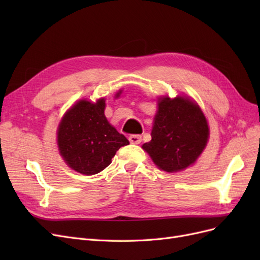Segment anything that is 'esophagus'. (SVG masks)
<instances>
[{"instance_id":"1","label":"esophagus","mask_w":260,"mask_h":260,"mask_svg":"<svg viewBox=\"0 0 260 260\" xmlns=\"http://www.w3.org/2000/svg\"><path fill=\"white\" fill-rule=\"evenodd\" d=\"M129 141L132 144H140L141 141H142V137L140 135H132L129 137Z\"/></svg>"}]
</instances>
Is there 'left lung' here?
Masks as SVG:
<instances>
[{"label": "left lung", "mask_w": 260, "mask_h": 260, "mask_svg": "<svg viewBox=\"0 0 260 260\" xmlns=\"http://www.w3.org/2000/svg\"><path fill=\"white\" fill-rule=\"evenodd\" d=\"M152 140L143 149L160 169L175 172L194 164L207 144L209 129L200 107L190 100L158 101Z\"/></svg>", "instance_id": "8db88e82"}]
</instances>
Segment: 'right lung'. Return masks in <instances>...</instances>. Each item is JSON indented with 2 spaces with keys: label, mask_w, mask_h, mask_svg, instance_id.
Listing matches in <instances>:
<instances>
[{
  "label": "right lung",
  "mask_w": 260,
  "mask_h": 260,
  "mask_svg": "<svg viewBox=\"0 0 260 260\" xmlns=\"http://www.w3.org/2000/svg\"><path fill=\"white\" fill-rule=\"evenodd\" d=\"M104 109V99L94 104L80 101L64 116L58 127L57 141L62 158L70 168L86 176L104 170L118 149L129 144L107 121Z\"/></svg>",
  "instance_id": "obj_1"
}]
</instances>
